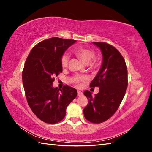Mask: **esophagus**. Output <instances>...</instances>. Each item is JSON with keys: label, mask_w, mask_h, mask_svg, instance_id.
<instances>
[{"label": "esophagus", "mask_w": 152, "mask_h": 152, "mask_svg": "<svg viewBox=\"0 0 152 152\" xmlns=\"http://www.w3.org/2000/svg\"><path fill=\"white\" fill-rule=\"evenodd\" d=\"M77 93H78V96H80L83 95V93H82V92H81V91H78Z\"/></svg>", "instance_id": "obj_1"}]
</instances>
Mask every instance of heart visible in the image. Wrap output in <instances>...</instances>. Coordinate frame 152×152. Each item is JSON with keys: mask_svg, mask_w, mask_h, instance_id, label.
Wrapping results in <instances>:
<instances>
[{"mask_svg": "<svg viewBox=\"0 0 152 152\" xmlns=\"http://www.w3.org/2000/svg\"><path fill=\"white\" fill-rule=\"evenodd\" d=\"M74 53L81 59L82 62L86 64V65H89V64H90L92 62V61L93 60V59L94 58L95 56L94 52L93 50L85 48H79L75 49L74 50ZM69 58H70V57H69L68 54H64L61 57V64L62 67L65 68L67 66L69 61ZM82 79H83L82 77L80 76H76L75 77V81L76 82H79Z\"/></svg>", "mask_w": 152, "mask_h": 152, "instance_id": "b5f03b06", "label": "heart"}]
</instances>
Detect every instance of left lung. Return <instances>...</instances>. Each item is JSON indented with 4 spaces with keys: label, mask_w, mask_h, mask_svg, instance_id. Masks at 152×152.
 <instances>
[{
    "label": "left lung",
    "mask_w": 152,
    "mask_h": 152,
    "mask_svg": "<svg viewBox=\"0 0 152 152\" xmlns=\"http://www.w3.org/2000/svg\"><path fill=\"white\" fill-rule=\"evenodd\" d=\"M102 54V66L90 84L98 87L99 93L93 96L89 91L84 92L89 103L84 109V115L92 123H102L115 113L127 87V69L121 54L112 45L104 42H92Z\"/></svg>",
    "instance_id": "obj_1"
}]
</instances>
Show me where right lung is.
Wrapping results in <instances>:
<instances>
[{
    "instance_id": "right-lung-1",
    "label": "right lung",
    "mask_w": 152,
    "mask_h": 152,
    "mask_svg": "<svg viewBox=\"0 0 152 152\" xmlns=\"http://www.w3.org/2000/svg\"><path fill=\"white\" fill-rule=\"evenodd\" d=\"M74 40L53 37L37 44L27 58L22 73L27 102L40 120L56 124L65 117L66 108L77 96L68 86L53 87L54 76L62 72L61 59Z\"/></svg>"
}]
</instances>
